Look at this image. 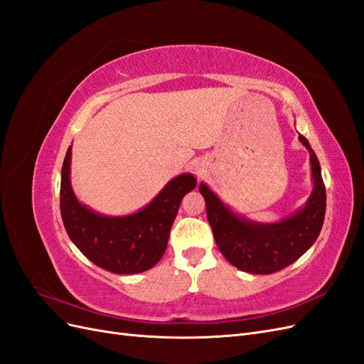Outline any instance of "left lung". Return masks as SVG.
Here are the masks:
<instances>
[{"label":"left lung","mask_w":364,"mask_h":364,"mask_svg":"<svg viewBox=\"0 0 364 364\" xmlns=\"http://www.w3.org/2000/svg\"><path fill=\"white\" fill-rule=\"evenodd\" d=\"M302 146L310 151L313 191L306 203L277 223H258L235 214L206 183L199 191L206 202L208 222L223 257L238 270L270 274L282 270L310 249L325 220L326 191L321 164L310 142L299 134Z\"/></svg>","instance_id":"1"}]
</instances>
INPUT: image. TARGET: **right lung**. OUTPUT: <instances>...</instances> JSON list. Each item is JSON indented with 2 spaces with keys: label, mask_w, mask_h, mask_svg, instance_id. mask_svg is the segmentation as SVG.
<instances>
[{
  "label": "right lung",
  "mask_w": 364,
  "mask_h": 364,
  "mask_svg": "<svg viewBox=\"0 0 364 364\" xmlns=\"http://www.w3.org/2000/svg\"><path fill=\"white\" fill-rule=\"evenodd\" d=\"M71 146L62 165L60 214L73 243L95 266L118 274L151 269L167 249L170 229L196 178L183 173L173 178L158 196L135 214L103 215L77 199L71 181Z\"/></svg>",
  "instance_id": "1"
}]
</instances>
